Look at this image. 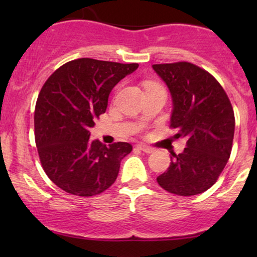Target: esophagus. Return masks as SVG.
Wrapping results in <instances>:
<instances>
[{"label": "esophagus", "instance_id": "1", "mask_svg": "<svg viewBox=\"0 0 257 257\" xmlns=\"http://www.w3.org/2000/svg\"><path fill=\"white\" fill-rule=\"evenodd\" d=\"M137 147H138L139 150H141V151L145 152V153H152L153 151H155V150H153L152 147H149V146H146V145H138Z\"/></svg>", "mask_w": 257, "mask_h": 257}]
</instances>
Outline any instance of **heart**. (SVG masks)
Here are the masks:
<instances>
[{"label":"heart","mask_w":257,"mask_h":257,"mask_svg":"<svg viewBox=\"0 0 257 257\" xmlns=\"http://www.w3.org/2000/svg\"><path fill=\"white\" fill-rule=\"evenodd\" d=\"M147 84H151V83H147Z\"/></svg>","instance_id":"heart-1"}]
</instances>
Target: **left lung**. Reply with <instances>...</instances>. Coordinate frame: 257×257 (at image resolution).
<instances>
[{"instance_id": "8db88e82", "label": "left lung", "mask_w": 257, "mask_h": 257, "mask_svg": "<svg viewBox=\"0 0 257 257\" xmlns=\"http://www.w3.org/2000/svg\"><path fill=\"white\" fill-rule=\"evenodd\" d=\"M173 100L170 128L185 138L184 152L173 153L157 182L168 192L194 196L210 188L228 162L234 137V112L226 91L205 70L180 61L152 65Z\"/></svg>"}]
</instances>
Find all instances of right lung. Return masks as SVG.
I'll return each instance as SVG.
<instances>
[{"label":"right lung","instance_id":"add662e5","mask_svg":"<svg viewBox=\"0 0 257 257\" xmlns=\"http://www.w3.org/2000/svg\"><path fill=\"white\" fill-rule=\"evenodd\" d=\"M139 64L82 58L60 66L43 84L35 107V140L43 170L67 193L91 197L116 181L128 143L89 140L108 95Z\"/></svg>","mask_w":257,"mask_h":257}]
</instances>
